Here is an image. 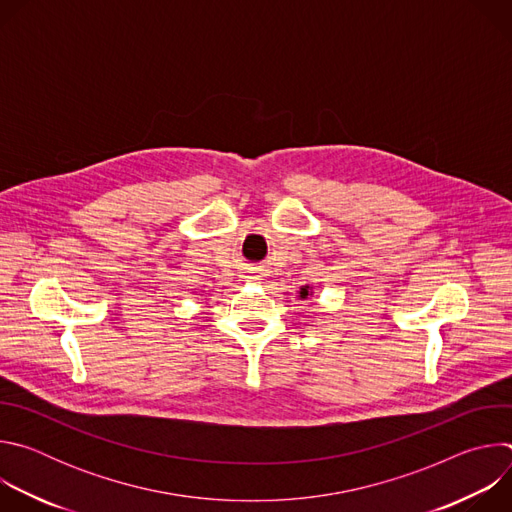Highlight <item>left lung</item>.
I'll return each instance as SVG.
<instances>
[{"label": "left lung", "instance_id": "8db88e82", "mask_svg": "<svg viewBox=\"0 0 512 512\" xmlns=\"http://www.w3.org/2000/svg\"><path fill=\"white\" fill-rule=\"evenodd\" d=\"M312 294H314V291H312L310 285H302L300 291H298V298H300V300H306V298H312Z\"/></svg>", "mask_w": 512, "mask_h": 512}]
</instances>
